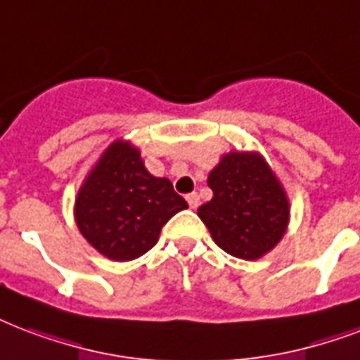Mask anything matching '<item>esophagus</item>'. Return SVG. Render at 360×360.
<instances>
[{
    "mask_svg": "<svg viewBox=\"0 0 360 360\" xmlns=\"http://www.w3.org/2000/svg\"><path fill=\"white\" fill-rule=\"evenodd\" d=\"M186 202L191 205V210H196L200 205V196L196 192H191V194H186Z\"/></svg>",
    "mask_w": 360,
    "mask_h": 360,
    "instance_id": "34e87169",
    "label": "esophagus"
}]
</instances>
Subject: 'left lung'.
I'll use <instances>...</instances> for the list:
<instances>
[{
    "mask_svg": "<svg viewBox=\"0 0 360 360\" xmlns=\"http://www.w3.org/2000/svg\"><path fill=\"white\" fill-rule=\"evenodd\" d=\"M213 198L198 207L211 238L232 257L255 260L276 247L289 221L283 188L259 155L230 153L210 174Z\"/></svg>",
    "mask_w": 360,
    "mask_h": 360,
    "instance_id": "1",
    "label": "left lung"
}]
</instances>
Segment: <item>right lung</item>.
Listing matches in <instances>:
<instances>
[{"label":"right lung","mask_w":360,"mask_h":360,"mask_svg":"<svg viewBox=\"0 0 360 360\" xmlns=\"http://www.w3.org/2000/svg\"><path fill=\"white\" fill-rule=\"evenodd\" d=\"M186 207L166 177L145 169L139 150L115 141L84 181L75 219L90 245L124 262L155 247L162 226Z\"/></svg>","instance_id":"right-lung-1"}]
</instances>
